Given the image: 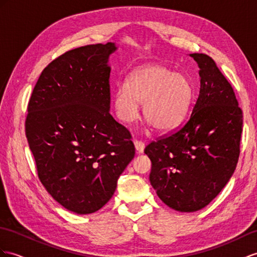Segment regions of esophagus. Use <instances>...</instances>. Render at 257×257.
I'll list each match as a JSON object with an SVG mask.
<instances>
[{"mask_svg": "<svg viewBox=\"0 0 257 257\" xmlns=\"http://www.w3.org/2000/svg\"><path fill=\"white\" fill-rule=\"evenodd\" d=\"M144 147H146V144H144V142L139 141V140H135V148H136L138 153H143Z\"/></svg>", "mask_w": 257, "mask_h": 257, "instance_id": "1", "label": "esophagus"}]
</instances>
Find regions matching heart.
<instances>
[{
	"mask_svg": "<svg viewBox=\"0 0 257 257\" xmlns=\"http://www.w3.org/2000/svg\"><path fill=\"white\" fill-rule=\"evenodd\" d=\"M190 79L161 64L141 66L114 92L113 107L118 119L133 122L143 103V116L160 131L174 129L186 116L193 100Z\"/></svg>",
	"mask_w": 257,
	"mask_h": 257,
	"instance_id": "1",
	"label": "heart"
}]
</instances>
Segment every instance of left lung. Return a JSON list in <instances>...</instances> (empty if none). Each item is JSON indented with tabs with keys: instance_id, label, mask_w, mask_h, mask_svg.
Segmentation results:
<instances>
[{
	"instance_id": "8db88e82",
	"label": "left lung",
	"mask_w": 257,
	"mask_h": 257,
	"mask_svg": "<svg viewBox=\"0 0 257 257\" xmlns=\"http://www.w3.org/2000/svg\"><path fill=\"white\" fill-rule=\"evenodd\" d=\"M199 65L200 93L182 127L144 149L150 181L160 199L179 212H196L227 185L240 155L243 116L231 84L206 54Z\"/></svg>"
}]
</instances>
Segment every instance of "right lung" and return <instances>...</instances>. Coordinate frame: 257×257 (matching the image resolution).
I'll list each match as a JSON object with an SVG mask.
<instances>
[{"label":"right lung","mask_w":257,"mask_h":257,"mask_svg":"<svg viewBox=\"0 0 257 257\" xmlns=\"http://www.w3.org/2000/svg\"><path fill=\"white\" fill-rule=\"evenodd\" d=\"M116 45L70 50L43 69L32 91L26 137L39 179L53 199L79 215L113 196L135 157L129 130L109 114L110 67Z\"/></svg>","instance_id":"right-lung-1"}]
</instances>
